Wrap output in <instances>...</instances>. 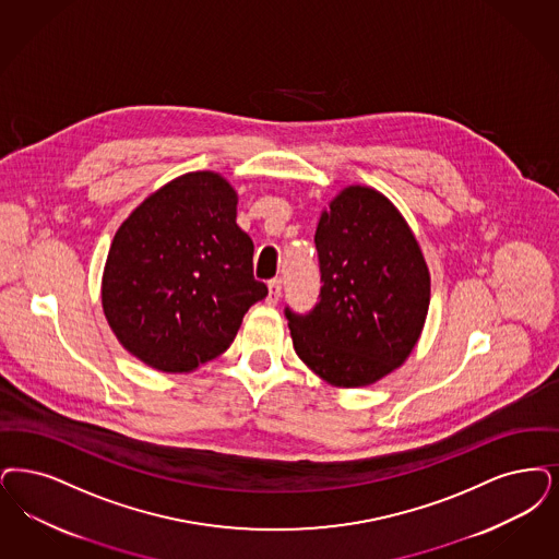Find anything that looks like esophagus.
Masks as SVG:
<instances>
[{"label":"esophagus","instance_id":"1","mask_svg":"<svg viewBox=\"0 0 559 559\" xmlns=\"http://www.w3.org/2000/svg\"><path fill=\"white\" fill-rule=\"evenodd\" d=\"M281 289H283V281H281V278H272L269 283V297H266V301H269L270 306H276V304H278Z\"/></svg>","mask_w":559,"mask_h":559}]
</instances>
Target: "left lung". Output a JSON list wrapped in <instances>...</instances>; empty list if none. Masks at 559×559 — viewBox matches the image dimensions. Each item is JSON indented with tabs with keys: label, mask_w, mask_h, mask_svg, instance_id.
<instances>
[{
	"label": "left lung",
	"mask_w": 559,
	"mask_h": 559,
	"mask_svg": "<svg viewBox=\"0 0 559 559\" xmlns=\"http://www.w3.org/2000/svg\"><path fill=\"white\" fill-rule=\"evenodd\" d=\"M313 243L320 301L285 308L301 361L335 386H368L409 358L425 329L430 274L400 210L372 187H345L322 212Z\"/></svg>",
	"instance_id": "left-lung-1"
}]
</instances>
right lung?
Wrapping results in <instances>:
<instances>
[{
  "label": "right lung",
  "instance_id": "add662e5",
  "mask_svg": "<svg viewBox=\"0 0 559 559\" xmlns=\"http://www.w3.org/2000/svg\"><path fill=\"white\" fill-rule=\"evenodd\" d=\"M269 295L253 243L237 226V191L189 173L152 193L114 235L102 306L120 345L162 372L218 358L247 310Z\"/></svg>",
  "mask_w": 559,
  "mask_h": 559
}]
</instances>
